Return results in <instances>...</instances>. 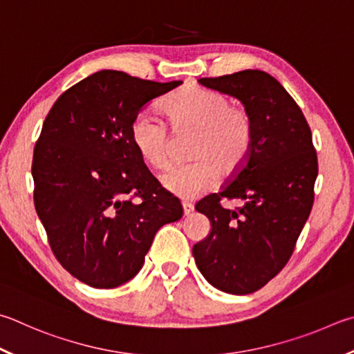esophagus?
I'll return each instance as SVG.
<instances>
[{
    "mask_svg": "<svg viewBox=\"0 0 354 354\" xmlns=\"http://www.w3.org/2000/svg\"><path fill=\"white\" fill-rule=\"evenodd\" d=\"M183 210H184V215L189 216L194 214L195 207H194V204H190V203H183Z\"/></svg>",
    "mask_w": 354,
    "mask_h": 354,
    "instance_id": "34e87169",
    "label": "esophagus"
}]
</instances>
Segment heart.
<instances>
[{
    "label": "heart",
    "instance_id": "obj_1",
    "mask_svg": "<svg viewBox=\"0 0 354 354\" xmlns=\"http://www.w3.org/2000/svg\"><path fill=\"white\" fill-rule=\"evenodd\" d=\"M162 118L173 134L194 133L187 165L162 178V185L183 199H192L215 184L218 170L234 175L246 162L252 144V124L226 95L203 86H184L165 100ZM131 142L144 162L155 170L170 164V138L162 122L140 113L131 125Z\"/></svg>",
    "mask_w": 354,
    "mask_h": 354
}]
</instances>
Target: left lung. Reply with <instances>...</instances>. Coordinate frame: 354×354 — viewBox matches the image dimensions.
<instances>
[{"label":"left lung","instance_id":"1","mask_svg":"<svg viewBox=\"0 0 354 354\" xmlns=\"http://www.w3.org/2000/svg\"><path fill=\"white\" fill-rule=\"evenodd\" d=\"M199 83L241 102L252 144L232 181L195 205L212 227L192 254L212 286L246 295L274 279L291 257L314 203L317 155L304 113L265 71L204 77ZM221 197L241 198L245 205L224 209Z\"/></svg>","mask_w":354,"mask_h":354}]
</instances>
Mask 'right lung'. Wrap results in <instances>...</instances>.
Segmentation results:
<instances>
[{
    "label": "right lung",
    "instance_id": "obj_1",
    "mask_svg": "<svg viewBox=\"0 0 354 354\" xmlns=\"http://www.w3.org/2000/svg\"><path fill=\"white\" fill-rule=\"evenodd\" d=\"M181 83L104 69L63 93L44 120L32 160L35 209L57 260L83 283H127L158 230L183 216L131 142L139 111Z\"/></svg>",
    "mask_w": 354,
    "mask_h": 354
}]
</instances>
